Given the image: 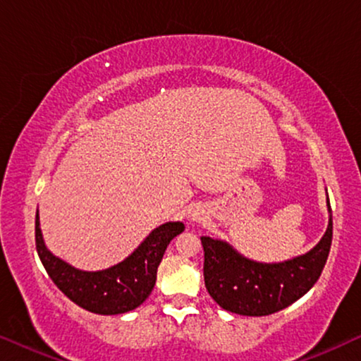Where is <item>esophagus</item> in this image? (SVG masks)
Wrapping results in <instances>:
<instances>
[{
    "instance_id": "esophagus-1",
    "label": "esophagus",
    "mask_w": 361,
    "mask_h": 361,
    "mask_svg": "<svg viewBox=\"0 0 361 361\" xmlns=\"http://www.w3.org/2000/svg\"><path fill=\"white\" fill-rule=\"evenodd\" d=\"M204 220H205L204 209L197 207V209L192 210V214H190V221H192V224H200V221H204Z\"/></svg>"
}]
</instances>
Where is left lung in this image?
Masks as SVG:
<instances>
[{
    "label": "left lung",
    "mask_w": 361,
    "mask_h": 361,
    "mask_svg": "<svg viewBox=\"0 0 361 361\" xmlns=\"http://www.w3.org/2000/svg\"><path fill=\"white\" fill-rule=\"evenodd\" d=\"M317 245L305 255L281 263H259L238 253L224 240L200 236L204 279L212 299L228 312L261 317L279 312L302 298L317 283L332 245V209Z\"/></svg>",
    "instance_id": "8db88e82"
}]
</instances>
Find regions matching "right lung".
<instances>
[{
	"instance_id": "1",
	"label": "right lung",
	"mask_w": 361,
	"mask_h": 361,
	"mask_svg": "<svg viewBox=\"0 0 361 361\" xmlns=\"http://www.w3.org/2000/svg\"><path fill=\"white\" fill-rule=\"evenodd\" d=\"M182 221H166L146 236L133 253L110 268L83 271L52 255L44 243L39 210L36 214V250L54 284L72 302L100 315L125 314L140 307L154 289L157 266L167 245L184 231Z\"/></svg>"
}]
</instances>
